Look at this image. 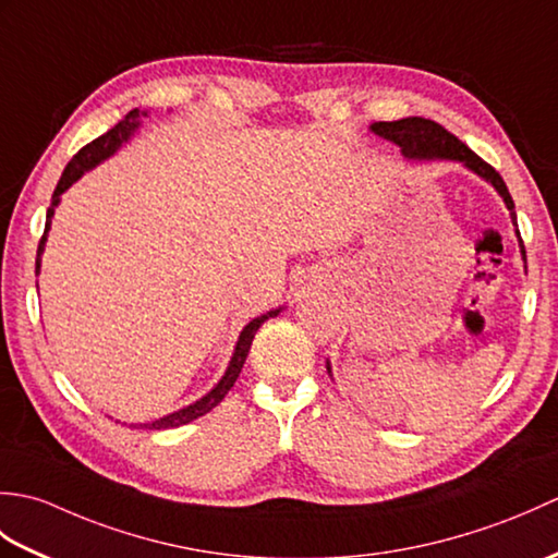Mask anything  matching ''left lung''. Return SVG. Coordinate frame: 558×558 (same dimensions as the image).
I'll use <instances>...</instances> for the list:
<instances>
[{
    "label": "left lung",
    "mask_w": 558,
    "mask_h": 558,
    "mask_svg": "<svg viewBox=\"0 0 558 558\" xmlns=\"http://www.w3.org/2000/svg\"><path fill=\"white\" fill-rule=\"evenodd\" d=\"M369 129L376 136H381V138L390 141V144H396L408 160H414V162L453 160V162H460L465 170L482 177L484 182H489L496 189V194L504 198L508 213H511V222H513L518 242H520V254H523V260H525V246H523V240H520V232H518L515 204H513L511 194H508V186L501 180V174L496 172L489 162H484L477 153H472L458 136L446 132L441 124L424 120V117H405V120H398V122H374ZM326 369L330 376H333L328 360H326Z\"/></svg>",
    "instance_id": "8db88e82"
}]
</instances>
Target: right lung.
I'll list each match as a JSON object with an SVG mask.
<instances>
[{
    "label": "right lung",
    "mask_w": 558,
    "mask_h": 558,
    "mask_svg": "<svg viewBox=\"0 0 558 558\" xmlns=\"http://www.w3.org/2000/svg\"><path fill=\"white\" fill-rule=\"evenodd\" d=\"M146 117H148V110H138V108L132 110L120 124H114L110 132H105L96 141H90L88 146H83L76 153V156L71 158V162L64 168L62 177H59L57 189H54V194H52V204H50V208H47L45 232H43V240L38 244V258H35V276H40V264H43V252H45V244H47V232H50V228H52L54 210L59 206V201H62V194L66 192L71 184L78 182L83 174L90 172L93 168H98V165L105 162L108 158H112L114 153L120 150L126 144V141L138 132ZM282 310H286V306H278V310L260 314V316L252 318V322H248L242 328L240 338H236V345H234V352H232V357H230L228 369H225V374L220 376V381L213 386L204 398H198L196 402H192V405H186L182 410H174L170 414H165V417H160V420L144 422V424H132V426H141V429H174V426H182V424H189V422H194L198 417H204V414L216 408L218 402L225 396H228V390L234 386L236 376H240V372H242V366L246 362V354H248V348H252V340L256 336V330L260 328V324L268 322V318H272V316H278Z\"/></svg>",
    "instance_id": "obj_1"
}]
</instances>
